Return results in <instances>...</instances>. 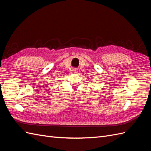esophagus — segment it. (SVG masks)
<instances>
[{"label":"esophagus","mask_w":151,"mask_h":151,"mask_svg":"<svg viewBox=\"0 0 151 151\" xmlns=\"http://www.w3.org/2000/svg\"><path fill=\"white\" fill-rule=\"evenodd\" d=\"M73 72H74V73H76V72H77V69H74V70H73Z\"/></svg>","instance_id":"esophagus-1"}]
</instances>
